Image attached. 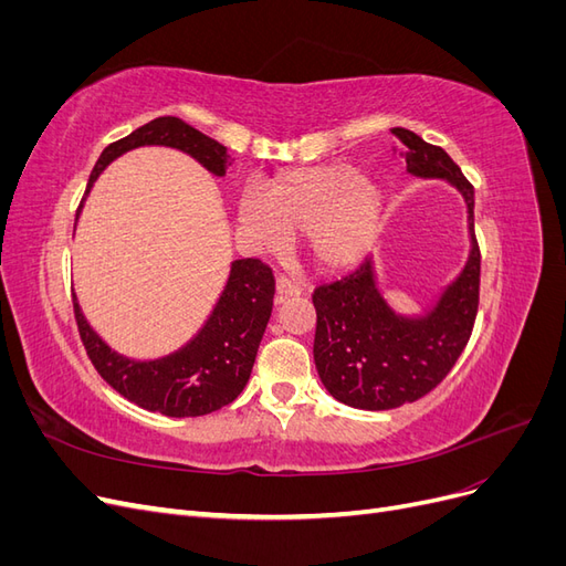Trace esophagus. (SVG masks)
Masks as SVG:
<instances>
[{"instance_id":"34e87169","label":"esophagus","mask_w":566,"mask_h":566,"mask_svg":"<svg viewBox=\"0 0 566 566\" xmlns=\"http://www.w3.org/2000/svg\"><path fill=\"white\" fill-rule=\"evenodd\" d=\"M300 293H302V287L293 279H285V276L276 279V302H283L287 297H295Z\"/></svg>"}]
</instances>
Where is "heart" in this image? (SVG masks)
Instances as JSON below:
<instances>
[{"label":"heart","mask_w":566,"mask_h":566,"mask_svg":"<svg viewBox=\"0 0 566 566\" xmlns=\"http://www.w3.org/2000/svg\"><path fill=\"white\" fill-rule=\"evenodd\" d=\"M385 193L352 165H325L271 179L264 196L238 200V224L254 245L279 250L304 235L306 254L325 271L361 262L382 229Z\"/></svg>","instance_id":"obj_1"}]
</instances>
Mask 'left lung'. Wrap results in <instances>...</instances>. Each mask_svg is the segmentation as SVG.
<instances>
[{
    "label": "left lung",
    "mask_w": 566,
    "mask_h": 566,
    "mask_svg": "<svg viewBox=\"0 0 566 566\" xmlns=\"http://www.w3.org/2000/svg\"><path fill=\"white\" fill-rule=\"evenodd\" d=\"M406 172L443 179L468 210L470 250L458 276L420 314H401L385 297L375 260L352 276L314 293V364L333 399L361 410H389L432 391L465 349L479 302V248L474 241V188L449 153L416 132L394 127Z\"/></svg>",
    "instance_id": "obj_1"
}]
</instances>
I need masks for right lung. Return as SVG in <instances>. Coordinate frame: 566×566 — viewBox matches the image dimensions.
Masks as SVG:
<instances>
[{
	"mask_svg": "<svg viewBox=\"0 0 566 566\" xmlns=\"http://www.w3.org/2000/svg\"><path fill=\"white\" fill-rule=\"evenodd\" d=\"M144 146L181 150L212 177L227 175V146L186 125L184 119L165 115L104 148L92 169L87 193L113 160ZM271 304V269L260 260H233L212 312L191 339L156 358H132L115 352L92 328L87 316L82 314L77 295H73L77 331L101 378L127 401L169 418L208 416L243 391L266 331Z\"/></svg>",
	"mask_w": 566,
	"mask_h": 566,
	"instance_id": "add662e5",
	"label": "right lung"
}]
</instances>
